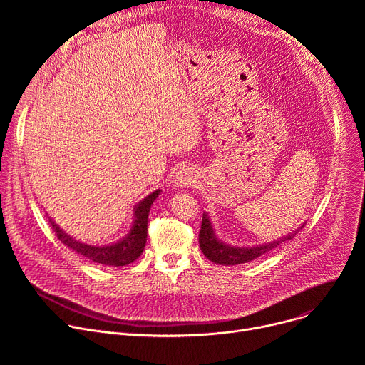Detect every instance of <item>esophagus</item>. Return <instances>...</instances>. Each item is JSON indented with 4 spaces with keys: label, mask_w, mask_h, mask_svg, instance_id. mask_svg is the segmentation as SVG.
<instances>
[{
    "label": "esophagus",
    "mask_w": 365,
    "mask_h": 365,
    "mask_svg": "<svg viewBox=\"0 0 365 365\" xmlns=\"http://www.w3.org/2000/svg\"><path fill=\"white\" fill-rule=\"evenodd\" d=\"M173 183L178 187H192L196 183V175L190 168H182L173 178Z\"/></svg>",
    "instance_id": "esophagus-1"
}]
</instances>
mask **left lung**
Segmentation results:
<instances>
[{"instance_id": "obj_1", "label": "left lung", "mask_w": 365, "mask_h": 365, "mask_svg": "<svg viewBox=\"0 0 365 365\" xmlns=\"http://www.w3.org/2000/svg\"><path fill=\"white\" fill-rule=\"evenodd\" d=\"M302 227L297 228L296 231H293L292 234H289L280 240H276L273 242H269V244L255 245V247H231L217 238L210 218H207L206 214H203L202 225H200V231H199V245H200V250L205 254V257L207 259H211L212 263L222 264V266H235V264L248 263V262H251V259H255L257 257L263 255L267 251L276 248L282 242L292 240L296 235V232L299 230H302Z\"/></svg>"}]
</instances>
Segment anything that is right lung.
<instances>
[{
	"instance_id": "obj_1",
	"label": "right lung",
	"mask_w": 365,
	"mask_h": 365,
	"mask_svg": "<svg viewBox=\"0 0 365 365\" xmlns=\"http://www.w3.org/2000/svg\"><path fill=\"white\" fill-rule=\"evenodd\" d=\"M160 195V189L154 190L148 196H145L141 202H138L134 207V224L131 231L125 238L121 241L111 244V245H103V247H96V245H88L81 241H76L71 235H68L63 230L59 228L53 221L48 220L51 228L56 232L58 238L68 245L71 250L76 251L78 254H82L83 257L92 259L95 263L103 264V266H127L141 255L145 241H147V221H148V212H150V206Z\"/></svg>"
}]
</instances>
